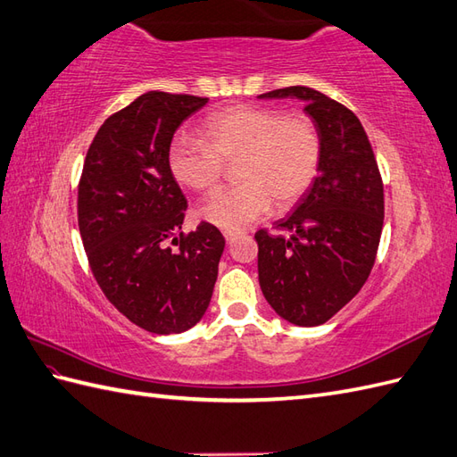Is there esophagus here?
Masks as SVG:
<instances>
[{
  "instance_id": "1",
  "label": "esophagus",
  "mask_w": 457,
  "mask_h": 457,
  "mask_svg": "<svg viewBox=\"0 0 457 457\" xmlns=\"http://www.w3.org/2000/svg\"><path fill=\"white\" fill-rule=\"evenodd\" d=\"M237 236H239V229H224V237L228 243H231Z\"/></svg>"
}]
</instances>
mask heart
I'll list each match as a JSON object with an SVG mask.
<instances>
[{
  "label": "heart",
  "mask_w": 457,
  "mask_h": 457,
  "mask_svg": "<svg viewBox=\"0 0 457 457\" xmlns=\"http://www.w3.org/2000/svg\"><path fill=\"white\" fill-rule=\"evenodd\" d=\"M323 140L305 114L237 104L214 112L203 124V140L177 136L169 145L167 165L177 183L212 193L236 163L237 187L221 190L200 208L210 224L237 229L278 210L294 206L320 173Z\"/></svg>",
  "instance_id": "b5f03b06"
}]
</instances>
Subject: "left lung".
<instances>
[{
	"instance_id": "8db88e82",
	"label": "left lung",
	"mask_w": 457,
	"mask_h": 457,
	"mask_svg": "<svg viewBox=\"0 0 457 457\" xmlns=\"http://www.w3.org/2000/svg\"><path fill=\"white\" fill-rule=\"evenodd\" d=\"M261 99L295 97L321 132L320 175L277 233L259 229V284L282 320L315 327L366 284L384 228V183L356 114L303 85Z\"/></svg>"
}]
</instances>
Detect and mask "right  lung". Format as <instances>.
<instances>
[{
    "mask_svg": "<svg viewBox=\"0 0 457 457\" xmlns=\"http://www.w3.org/2000/svg\"><path fill=\"white\" fill-rule=\"evenodd\" d=\"M206 97L147 91L111 114L85 155L78 224L89 267L126 320L155 335L195 327L210 303L226 239L183 228L187 198L169 171L173 134Z\"/></svg>",
    "mask_w": 457,
    "mask_h": 457,
    "instance_id": "add662e5",
    "label": "right lung"
}]
</instances>
